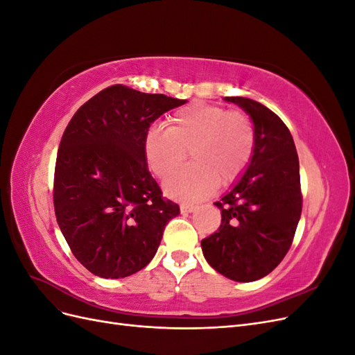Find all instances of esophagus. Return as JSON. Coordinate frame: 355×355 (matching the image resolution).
<instances>
[{"label": "esophagus", "mask_w": 355, "mask_h": 355, "mask_svg": "<svg viewBox=\"0 0 355 355\" xmlns=\"http://www.w3.org/2000/svg\"><path fill=\"white\" fill-rule=\"evenodd\" d=\"M196 209H197V206H194V204H180V211L184 214L192 213Z\"/></svg>", "instance_id": "34e87169"}]
</instances>
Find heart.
Here are the masks:
<instances>
[{"mask_svg": "<svg viewBox=\"0 0 355 355\" xmlns=\"http://www.w3.org/2000/svg\"><path fill=\"white\" fill-rule=\"evenodd\" d=\"M254 145V124L245 112L196 103L178 111L167 128L148 132L145 155L149 168L164 178L189 152L193 164L166 178L163 187L171 198L200 200L216 185L234 184L249 166Z\"/></svg>", "mask_w": 355, "mask_h": 355, "instance_id": "1", "label": "heart"}]
</instances>
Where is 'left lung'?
<instances>
[{"instance_id": "8db88e82", "label": "left lung", "mask_w": 355, "mask_h": 355, "mask_svg": "<svg viewBox=\"0 0 355 355\" xmlns=\"http://www.w3.org/2000/svg\"><path fill=\"white\" fill-rule=\"evenodd\" d=\"M250 115L254 153L244 175L214 206L219 230L201 240L209 265L230 280L249 283L270 274L292 245L302 211L299 158L282 118L247 98H225Z\"/></svg>"}]
</instances>
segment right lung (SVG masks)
Returning <instances> with one entry per match:
<instances>
[{
    "instance_id": "obj_1",
    "label": "right lung",
    "mask_w": 355,
    "mask_h": 355,
    "mask_svg": "<svg viewBox=\"0 0 355 355\" xmlns=\"http://www.w3.org/2000/svg\"><path fill=\"white\" fill-rule=\"evenodd\" d=\"M185 102L116 84L85 102L63 132L53 202L71 252L92 274L141 271L179 214L149 173L145 139L158 116Z\"/></svg>"
}]
</instances>
